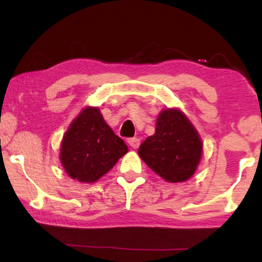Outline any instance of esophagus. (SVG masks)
<instances>
[{
	"instance_id": "34e87169",
	"label": "esophagus",
	"mask_w": 262,
	"mask_h": 262,
	"mask_svg": "<svg viewBox=\"0 0 262 262\" xmlns=\"http://www.w3.org/2000/svg\"><path fill=\"white\" fill-rule=\"evenodd\" d=\"M127 143H128V145L131 146V148H134V149H137L138 146H139V144H141V141H139L138 138H130L127 141Z\"/></svg>"
}]
</instances>
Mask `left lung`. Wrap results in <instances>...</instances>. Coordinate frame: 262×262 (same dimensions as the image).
<instances>
[{"label": "left lung", "instance_id": "1", "mask_svg": "<svg viewBox=\"0 0 262 262\" xmlns=\"http://www.w3.org/2000/svg\"><path fill=\"white\" fill-rule=\"evenodd\" d=\"M203 144L195 128L179 110H164L155 135L139 146L138 155L150 169L168 182L186 181L194 174Z\"/></svg>", "mask_w": 262, "mask_h": 262}]
</instances>
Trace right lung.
<instances>
[{"label":"right lung","mask_w":262,"mask_h":262,"mask_svg":"<svg viewBox=\"0 0 262 262\" xmlns=\"http://www.w3.org/2000/svg\"><path fill=\"white\" fill-rule=\"evenodd\" d=\"M126 152V144L114 135L99 108L87 107L64 135L60 162L70 178L94 182Z\"/></svg>","instance_id":"1"}]
</instances>
